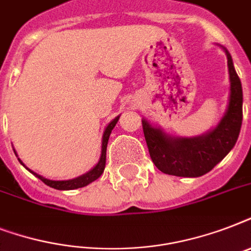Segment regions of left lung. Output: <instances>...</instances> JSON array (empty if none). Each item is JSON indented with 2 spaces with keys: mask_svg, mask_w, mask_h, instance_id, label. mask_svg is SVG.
Listing matches in <instances>:
<instances>
[{
  "mask_svg": "<svg viewBox=\"0 0 251 251\" xmlns=\"http://www.w3.org/2000/svg\"><path fill=\"white\" fill-rule=\"evenodd\" d=\"M224 50L230 79L229 104L214 130L201 137L176 138L142 120L150 156L157 169L165 175L178 177L206 175L228 155L237 142L242 125V87L232 57L226 48Z\"/></svg>",
  "mask_w": 251,
  "mask_h": 251,
  "instance_id": "obj_1",
  "label": "left lung"
}]
</instances>
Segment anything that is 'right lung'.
Listing matches in <instances>:
<instances>
[{
  "label": "right lung",
  "instance_id": "add662e5",
  "mask_svg": "<svg viewBox=\"0 0 251 251\" xmlns=\"http://www.w3.org/2000/svg\"><path fill=\"white\" fill-rule=\"evenodd\" d=\"M118 118H120V116H117V117L114 118L113 121L110 122L109 125L106 126L105 131H104V134H102L101 156H100V160H99L98 164L95 165L90 172H87L86 175L79 176V177H76V178L66 179V181H53V179H48V178H45V177H43V176L37 175V173L32 172L31 169H28V168H27V169H28L32 175L36 176L37 178H40L45 185H48V186L53 187V189H57V190H74V189H78V187L87 186L88 183H91L92 181H95V179H98L99 177L102 175V172H104V168H105V159H106V145H108L109 135L110 133H112V130H113L114 126H116V124H117ZM18 160H19V159H18ZM21 164H23L22 161H21ZM23 167H25V164H23Z\"/></svg>",
  "mask_w": 251,
  "mask_h": 251
}]
</instances>
